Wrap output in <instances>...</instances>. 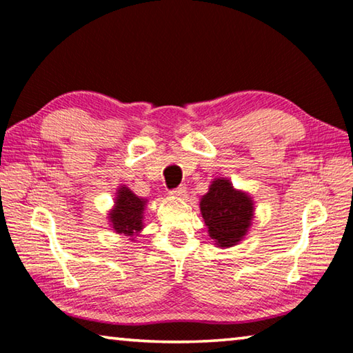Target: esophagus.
Masks as SVG:
<instances>
[{
    "mask_svg": "<svg viewBox=\"0 0 353 353\" xmlns=\"http://www.w3.org/2000/svg\"><path fill=\"white\" fill-rule=\"evenodd\" d=\"M185 193H187V188H185L183 185H181V187H177V188L170 191V194L172 196V198H183Z\"/></svg>",
    "mask_w": 353,
    "mask_h": 353,
    "instance_id": "esophagus-1",
    "label": "esophagus"
}]
</instances>
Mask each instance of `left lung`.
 I'll list each match as a JSON object with an SVG mask.
<instances>
[{
	"instance_id": "8db88e82",
	"label": "left lung",
	"mask_w": 353,
	"mask_h": 353,
	"mask_svg": "<svg viewBox=\"0 0 353 353\" xmlns=\"http://www.w3.org/2000/svg\"><path fill=\"white\" fill-rule=\"evenodd\" d=\"M254 207L252 196L236 190L229 179H213L199 201V208L208 236L216 248L236 246L246 238L254 221Z\"/></svg>"
}]
</instances>
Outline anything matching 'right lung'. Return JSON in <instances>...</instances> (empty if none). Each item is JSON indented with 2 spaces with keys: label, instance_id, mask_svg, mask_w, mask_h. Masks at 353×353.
I'll list each match as a JSON object with an SVG mask.
<instances>
[{
  "label": "right lung",
  "instance_id": "obj_1",
  "mask_svg": "<svg viewBox=\"0 0 353 353\" xmlns=\"http://www.w3.org/2000/svg\"><path fill=\"white\" fill-rule=\"evenodd\" d=\"M115 204L109 212V223L115 234L129 236L130 241L139 236L145 227V207L148 199L137 196L126 185H119L115 193Z\"/></svg>",
  "mask_w": 353,
  "mask_h": 353
}]
</instances>
